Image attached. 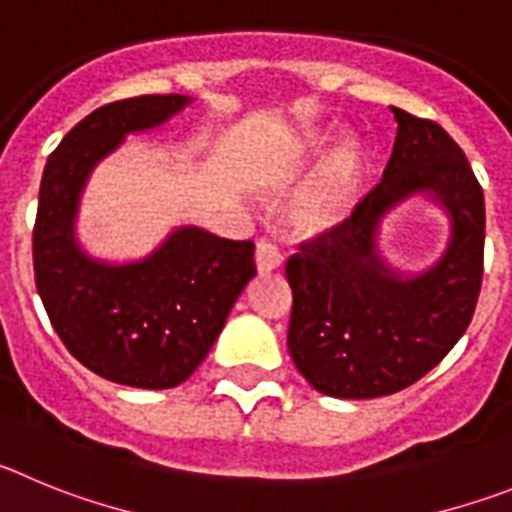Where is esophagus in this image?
<instances>
[{"label": "esophagus", "instance_id": "esophagus-1", "mask_svg": "<svg viewBox=\"0 0 512 512\" xmlns=\"http://www.w3.org/2000/svg\"><path fill=\"white\" fill-rule=\"evenodd\" d=\"M255 265L260 273H273V270H278L283 265V255L278 252V247L260 239L255 247Z\"/></svg>", "mask_w": 512, "mask_h": 512}]
</instances>
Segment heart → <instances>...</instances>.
<instances>
[{"label": "heart", "mask_w": 512, "mask_h": 512, "mask_svg": "<svg viewBox=\"0 0 512 512\" xmlns=\"http://www.w3.org/2000/svg\"><path fill=\"white\" fill-rule=\"evenodd\" d=\"M362 176V153L352 142H342L293 206V224L306 234H324L342 227L359 201Z\"/></svg>", "instance_id": "heart-1"}]
</instances>
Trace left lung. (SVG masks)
<instances>
[{
    "mask_svg": "<svg viewBox=\"0 0 512 512\" xmlns=\"http://www.w3.org/2000/svg\"><path fill=\"white\" fill-rule=\"evenodd\" d=\"M398 122L382 181L342 227L301 242L285 262L298 372L331 398H380L434 370L462 339L480 298L485 196L441 124L393 107ZM426 192L452 219L450 247L426 274H395L376 252L381 216Z\"/></svg>",
    "mask_w": 512,
    "mask_h": 512,
    "instance_id": "left-lung-1",
    "label": "left lung"
}]
</instances>
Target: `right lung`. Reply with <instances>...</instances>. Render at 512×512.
<instances>
[{
    "label": "right lung",
    "instance_id": "obj_1",
    "mask_svg": "<svg viewBox=\"0 0 512 512\" xmlns=\"http://www.w3.org/2000/svg\"><path fill=\"white\" fill-rule=\"evenodd\" d=\"M191 104L150 94L96 109L48 158L32 229L35 285L68 352L104 380L176 388L204 362L229 311L255 278L250 239L181 227L145 260L109 265L76 242L78 199L91 170L132 132L168 122Z\"/></svg>",
    "mask_w": 512,
    "mask_h": 512
}]
</instances>
